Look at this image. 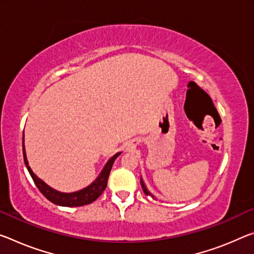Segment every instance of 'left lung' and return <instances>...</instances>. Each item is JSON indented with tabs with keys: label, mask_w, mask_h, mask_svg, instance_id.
Returning <instances> with one entry per match:
<instances>
[{
	"label": "left lung",
	"mask_w": 254,
	"mask_h": 254,
	"mask_svg": "<svg viewBox=\"0 0 254 254\" xmlns=\"http://www.w3.org/2000/svg\"><path fill=\"white\" fill-rule=\"evenodd\" d=\"M140 184H141V188H142V190H143V192H144V194H146V195H150V196H152V198H155V196L152 195L150 192H149V190L147 189L146 184H144V182H143V180H142V179H140ZM155 199H156V198H155Z\"/></svg>",
	"instance_id": "8db88e82"
}]
</instances>
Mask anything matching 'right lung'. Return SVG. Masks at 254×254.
<instances>
[{
	"mask_svg": "<svg viewBox=\"0 0 254 254\" xmlns=\"http://www.w3.org/2000/svg\"><path fill=\"white\" fill-rule=\"evenodd\" d=\"M22 151H23V160H25L27 170L29 172L31 179L34 180L36 187L38 188V190L42 192L44 196H45L47 200H50L51 202L62 207H80V206H86V204L94 202V201L97 199L98 196L102 194L103 191L106 189L107 180H108V176H110L113 164H114L115 159L121 155V152H118V154L113 156L112 158L105 164V166H104L102 172H100L98 178L96 179L90 185H88V187L81 189V190L79 191L65 193V192H60L58 190H55V189L51 188L50 185H47L43 180H40L38 176L31 171V168L27 160L26 149H25V136H22Z\"/></svg>",
	"mask_w": 254,
	"mask_h": 254,
	"instance_id": "obj_1",
	"label": "right lung"
}]
</instances>
